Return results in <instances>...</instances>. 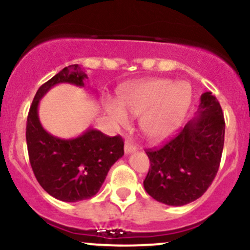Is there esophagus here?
I'll return each instance as SVG.
<instances>
[{
  "instance_id": "obj_1",
  "label": "esophagus",
  "mask_w": 250,
  "mask_h": 250,
  "mask_svg": "<svg viewBox=\"0 0 250 250\" xmlns=\"http://www.w3.org/2000/svg\"><path fill=\"white\" fill-rule=\"evenodd\" d=\"M136 149H138V147H136L135 144H133L130 140H125V154H129V153L135 152Z\"/></svg>"
}]
</instances>
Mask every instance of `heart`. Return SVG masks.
Returning a JSON list of instances; mask_svg holds the SVG:
<instances>
[{"label":"heart","mask_w":250,"mask_h":250,"mask_svg":"<svg viewBox=\"0 0 250 250\" xmlns=\"http://www.w3.org/2000/svg\"><path fill=\"white\" fill-rule=\"evenodd\" d=\"M184 90H183L182 89ZM121 104L108 101L106 110L120 125H127L131 116L141 117L140 127L149 140L171 135L180 125L191 102L190 90L168 79L139 81L120 91Z\"/></svg>","instance_id":"b5f03b06"}]
</instances>
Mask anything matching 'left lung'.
<instances>
[{
  "label": "left lung",
  "instance_id": "1",
  "mask_svg": "<svg viewBox=\"0 0 250 250\" xmlns=\"http://www.w3.org/2000/svg\"><path fill=\"white\" fill-rule=\"evenodd\" d=\"M223 111L212 92L201 96L197 116L163 147L147 150L145 190L155 201L182 207L204 194L217 174L224 145Z\"/></svg>",
  "mask_w": 250,
  "mask_h": 250
}]
</instances>
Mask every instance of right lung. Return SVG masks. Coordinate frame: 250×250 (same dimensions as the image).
<instances>
[{
  "label": "right lung",
  "instance_id": "right-lung-1",
  "mask_svg": "<svg viewBox=\"0 0 250 250\" xmlns=\"http://www.w3.org/2000/svg\"><path fill=\"white\" fill-rule=\"evenodd\" d=\"M86 78L78 64L62 68L39 87L27 117V148L35 178L48 194L62 202L94 197L110 167L125 154L120 135L110 138L89 128L78 138L60 139L41 125L38 106L46 92L60 83L84 86Z\"/></svg>",
  "mask_w": 250,
  "mask_h": 250
}]
</instances>
